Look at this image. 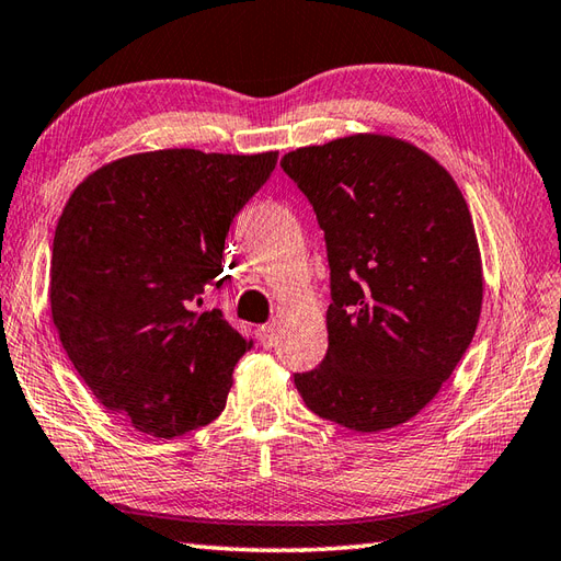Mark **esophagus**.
I'll return each instance as SVG.
<instances>
[{
    "label": "esophagus",
    "instance_id": "34e87169",
    "mask_svg": "<svg viewBox=\"0 0 561 561\" xmlns=\"http://www.w3.org/2000/svg\"><path fill=\"white\" fill-rule=\"evenodd\" d=\"M257 340H260L262 347L272 350L274 344H277V328L270 325V323H267V325H260V328H257Z\"/></svg>",
    "mask_w": 561,
    "mask_h": 561
}]
</instances>
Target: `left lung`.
Listing matches in <instances>:
<instances>
[{
    "label": "left lung",
    "mask_w": 561,
    "mask_h": 561,
    "mask_svg": "<svg viewBox=\"0 0 561 561\" xmlns=\"http://www.w3.org/2000/svg\"><path fill=\"white\" fill-rule=\"evenodd\" d=\"M330 262L328 354L294 374L306 408L376 434L424 410L478 330L482 260L450 173L420 147L352 135L284 153Z\"/></svg>",
    "instance_id": "left-lung-1"
}]
</instances>
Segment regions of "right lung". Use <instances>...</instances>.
<instances>
[{
  "mask_svg": "<svg viewBox=\"0 0 561 561\" xmlns=\"http://www.w3.org/2000/svg\"><path fill=\"white\" fill-rule=\"evenodd\" d=\"M277 151L159 149L101 165L69 195L50 260V311L77 374L137 432L183 436L217 420L253 347L219 308L229 226Z\"/></svg>",
  "mask_w": 561,
  "mask_h": 561,
  "instance_id": "add662e5",
  "label": "right lung"
}]
</instances>
